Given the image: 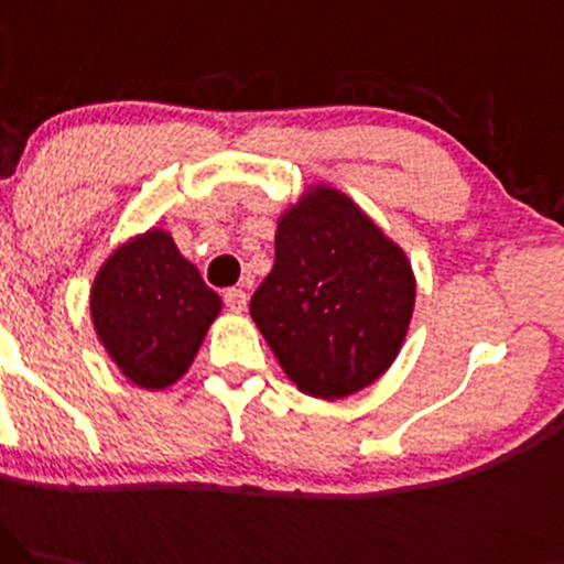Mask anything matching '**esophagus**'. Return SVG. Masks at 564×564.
<instances>
[{"mask_svg": "<svg viewBox=\"0 0 564 564\" xmlns=\"http://www.w3.org/2000/svg\"><path fill=\"white\" fill-rule=\"evenodd\" d=\"M224 301H226V306H229L231 312H237V314H242L245 308H248V293H245L242 288H229V290H226Z\"/></svg>", "mask_w": 564, "mask_h": 564, "instance_id": "esophagus-1", "label": "esophagus"}]
</instances>
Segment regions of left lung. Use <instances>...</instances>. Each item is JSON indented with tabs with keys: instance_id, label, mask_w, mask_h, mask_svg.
Instances as JSON below:
<instances>
[{
	"instance_id": "obj_1",
	"label": "left lung",
	"mask_w": 564,
	"mask_h": 564,
	"mask_svg": "<svg viewBox=\"0 0 564 564\" xmlns=\"http://www.w3.org/2000/svg\"><path fill=\"white\" fill-rule=\"evenodd\" d=\"M415 276L400 245L330 186L282 213L274 269L250 316L303 394L344 400L389 370L408 335Z\"/></svg>"
}]
</instances>
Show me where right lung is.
Returning a JSON list of instances; mask_svg holds the SVG:
<instances>
[{"label":"right lung","instance_id":"right-lung-1","mask_svg":"<svg viewBox=\"0 0 564 564\" xmlns=\"http://www.w3.org/2000/svg\"><path fill=\"white\" fill-rule=\"evenodd\" d=\"M93 325L113 365L141 389H164L197 357L220 299L162 229L106 258L90 290Z\"/></svg>","mask_w":564,"mask_h":564}]
</instances>
